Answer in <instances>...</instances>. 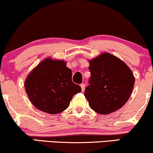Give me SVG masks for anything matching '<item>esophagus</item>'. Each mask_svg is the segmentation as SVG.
<instances>
[{
    "mask_svg": "<svg viewBox=\"0 0 153 153\" xmlns=\"http://www.w3.org/2000/svg\"><path fill=\"white\" fill-rule=\"evenodd\" d=\"M80 87H81V89H82V92H84L85 89V85L84 83H82V84H80Z\"/></svg>",
    "mask_w": 153,
    "mask_h": 153,
    "instance_id": "1",
    "label": "esophagus"
}]
</instances>
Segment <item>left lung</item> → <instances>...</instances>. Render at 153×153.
Segmentation results:
<instances>
[{
	"mask_svg": "<svg viewBox=\"0 0 153 153\" xmlns=\"http://www.w3.org/2000/svg\"><path fill=\"white\" fill-rule=\"evenodd\" d=\"M90 85L85 96L91 109L108 114L123 107L130 97L135 78L131 69L121 60L104 53L90 61Z\"/></svg>",
	"mask_w": 153,
	"mask_h": 153,
	"instance_id": "8db88e82",
	"label": "left lung"
}]
</instances>
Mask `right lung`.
<instances>
[{
    "mask_svg": "<svg viewBox=\"0 0 153 153\" xmlns=\"http://www.w3.org/2000/svg\"><path fill=\"white\" fill-rule=\"evenodd\" d=\"M63 61L46 59L27 78L25 87L29 99L36 109L54 114L68 107L81 88L72 81V71Z\"/></svg>",
    "mask_w": 153,
    "mask_h": 153,
    "instance_id": "1",
    "label": "right lung"
}]
</instances>
